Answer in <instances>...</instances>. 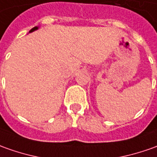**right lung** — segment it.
Here are the masks:
<instances>
[{
    "label": "right lung",
    "mask_w": 157,
    "mask_h": 157,
    "mask_svg": "<svg viewBox=\"0 0 157 157\" xmlns=\"http://www.w3.org/2000/svg\"><path fill=\"white\" fill-rule=\"evenodd\" d=\"M38 26H35V27H33V29L30 30L29 33H33V32H34V31H36V30H38Z\"/></svg>",
    "instance_id": "right-lung-1"
}]
</instances>
